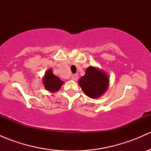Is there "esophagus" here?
<instances>
[{
    "instance_id": "esophagus-1",
    "label": "esophagus",
    "mask_w": 151,
    "mask_h": 151,
    "mask_svg": "<svg viewBox=\"0 0 151 151\" xmlns=\"http://www.w3.org/2000/svg\"><path fill=\"white\" fill-rule=\"evenodd\" d=\"M78 74H73V75L71 76V80H74V81H77V80H78Z\"/></svg>"
}]
</instances>
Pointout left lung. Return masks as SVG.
Masks as SVG:
<instances>
[{
  "label": "left lung",
  "instance_id": "left-lung-1",
  "mask_svg": "<svg viewBox=\"0 0 151 151\" xmlns=\"http://www.w3.org/2000/svg\"><path fill=\"white\" fill-rule=\"evenodd\" d=\"M87 96L91 99L101 97L108 89L109 78L107 74L96 66H89L84 76L78 81Z\"/></svg>",
  "mask_w": 151,
  "mask_h": 151
}]
</instances>
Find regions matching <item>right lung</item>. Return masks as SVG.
Wrapping results in <instances>:
<instances>
[{
  "label": "right lung",
  "instance_id": "obj_1",
  "mask_svg": "<svg viewBox=\"0 0 151 151\" xmlns=\"http://www.w3.org/2000/svg\"><path fill=\"white\" fill-rule=\"evenodd\" d=\"M42 81L45 89L51 93H55L58 91L64 83V82L62 81L58 77L53 74L52 69H48L45 72L42 78Z\"/></svg>",
  "mask_w": 151,
  "mask_h": 151
}]
</instances>
